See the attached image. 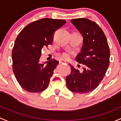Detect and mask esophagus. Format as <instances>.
Wrapping results in <instances>:
<instances>
[{"instance_id": "34e87169", "label": "esophagus", "mask_w": 121, "mask_h": 121, "mask_svg": "<svg viewBox=\"0 0 121 121\" xmlns=\"http://www.w3.org/2000/svg\"><path fill=\"white\" fill-rule=\"evenodd\" d=\"M59 63H66V61L65 60H63V59H60V60H59Z\"/></svg>"}]
</instances>
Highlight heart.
<instances>
[{"instance_id":"b5f03b06","label":"heart","mask_w":121,"mask_h":121,"mask_svg":"<svg viewBox=\"0 0 121 121\" xmlns=\"http://www.w3.org/2000/svg\"><path fill=\"white\" fill-rule=\"evenodd\" d=\"M62 58H64V59H68L70 58L71 56V54L69 52H65L62 53Z\"/></svg>"}]
</instances>
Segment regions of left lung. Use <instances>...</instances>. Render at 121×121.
<instances>
[{
    "instance_id": "left-lung-1",
    "label": "left lung",
    "mask_w": 121,
    "mask_h": 121,
    "mask_svg": "<svg viewBox=\"0 0 121 121\" xmlns=\"http://www.w3.org/2000/svg\"><path fill=\"white\" fill-rule=\"evenodd\" d=\"M71 22L83 37L82 51L76 60L84 66L79 70L69 64L71 73L66 78V86L74 93H88L97 87L104 78L109 65L110 51L97 24L86 18L72 19Z\"/></svg>"
}]
</instances>
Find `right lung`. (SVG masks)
<instances>
[{
    "label": "right lung",
    "instance_id": "obj_1",
    "mask_svg": "<svg viewBox=\"0 0 121 121\" xmlns=\"http://www.w3.org/2000/svg\"><path fill=\"white\" fill-rule=\"evenodd\" d=\"M66 23L64 20L42 18L28 24L17 36L12 51L13 70L26 91L38 93L48 87L59 61L40 63L41 50L52 44L54 32Z\"/></svg>",
    "mask_w": 121,
    "mask_h": 121
}]
</instances>
